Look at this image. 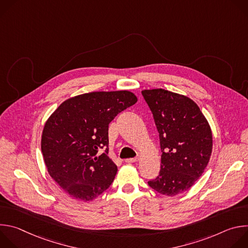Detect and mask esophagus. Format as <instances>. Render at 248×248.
I'll list each match as a JSON object with an SVG mask.
<instances>
[{
  "mask_svg": "<svg viewBox=\"0 0 248 248\" xmlns=\"http://www.w3.org/2000/svg\"><path fill=\"white\" fill-rule=\"evenodd\" d=\"M138 160H139V158H138V157H135V158L125 159V160H124V162H125V163H134V162H136V161H138Z\"/></svg>",
  "mask_w": 248,
  "mask_h": 248,
  "instance_id": "1",
  "label": "esophagus"
}]
</instances>
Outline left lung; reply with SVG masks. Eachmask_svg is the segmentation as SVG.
Wrapping results in <instances>:
<instances>
[{
    "instance_id": "obj_1",
    "label": "left lung",
    "mask_w": 248,
    "mask_h": 248,
    "mask_svg": "<svg viewBox=\"0 0 248 248\" xmlns=\"http://www.w3.org/2000/svg\"><path fill=\"white\" fill-rule=\"evenodd\" d=\"M141 93L153 115L162 152L160 172L148 185L164 195L180 194L208 165L213 144L210 125L188 97L164 89Z\"/></svg>"
}]
</instances>
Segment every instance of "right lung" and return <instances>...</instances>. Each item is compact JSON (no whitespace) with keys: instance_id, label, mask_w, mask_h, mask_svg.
I'll return each mask as SVG.
<instances>
[{"instance_id":"right-lung-1","label":"right lung","mask_w":248,"mask_h":248,"mask_svg":"<svg viewBox=\"0 0 248 248\" xmlns=\"http://www.w3.org/2000/svg\"><path fill=\"white\" fill-rule=\"evenodd\" d=\"M136 102L129 91L91 92L64 101L49 118L42 154L52 179L69 196L89 201L110 187L118 168L108 157L109 124Z\"/></svg>"}]
</instances>
